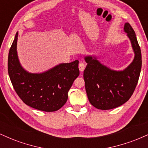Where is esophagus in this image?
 Masks as SVG:
<instances>
[{
	"instance_id": "34e87169",
	"label": "esophagus",
	"mask_w": 148,
	"mask_h": 148,
	"mask_svg": "<svg viewBox=\"0 0 148 148\" xmlns=\"http://www.w3.org/2000/svg\"><path fill=\"white\" fill-rule=\"evenodd\" d=\"M79 68L81 72H84L85 68H86V64L84 63V62H81L79 64Z\"/></svg>"
}]
</instances>
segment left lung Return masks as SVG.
<instances>
[{"mask_svg": "<svg viewBox=\"0 0 148 148\" xmlns=\"http://www.w3.org/2000/svg\"><path fill=\"white\" fill-rule=\"evenodd\" d=\"M133 48L134 60L123 71H115L101 64L95 57L86 56L84 72L89 101L95 108L109 110L127 102L133 95L141 70V51L135 32L129 23L124 26Z\"/></svg>", "mask_w": 148, "mask_h": 148, "instance_id": "left-lung-1", "label": "left lung"}]
</instances>
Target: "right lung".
<instances>
[{
	"label": "right lung",
	"mask_w": 148,
	"mask_h": 148,
	"mask_svg": "<svg viewBox=\"0 0 148 148\" xmlns=\"http://www.w3.org/2000/svg\"><path fill=\"white\" fill-rule=\"evenodd\" d=\"M16 33L8 55V74L20 99L32 108L53 112L64 106L69 90L79 75V60L61 63L47 72L32 74L25 71L18 61Z\"/></svg>",
	"instance_id": "right-lung-1"
}]
</instances>
